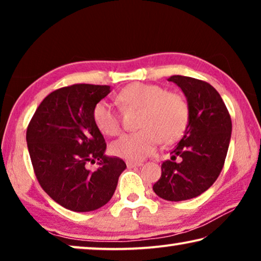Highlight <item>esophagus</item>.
<instances>
[{
    "label": "esophagus",
    "instance_id": "esophagus-1",
    "mask_svg": "<svg viewBox=\"0 0 261 261\" xmlns=\"http://www.w3.org/2000/svg\"><path fill=\"white\" fill-rule=\"evenodd\" d=\"M127 164V167H129V169H133V167H139L141 166L142 164L141 163H138V162H130V160H128V162H126Z\"/></svg>",
    "mask_w": 261,
    "mask_h": 261
}]
</instances>
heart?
<instances>
[{"label": "heart", "mask_w": 261, "mask_h": 261, "mask_svg": "<svg viewBox=\"0 0 261 261\" xmlns=\"http://www.w3.org/2000/svg\"><path fill=\"white\" fill-rule=\"evenodd\" d=\"M117 102L123 109L141 108V129L123 135L110 146L113 154L120 158L133 162L145 159L152 154L160 140L165 144L176 141L188 126V102L181 95L166 91L160 85L132 83L119 92ZM92 117L103 134L115 137L121 132L120 114L107 101L95 106Z\"/></svg>", "instance_id": "heart-1"}]
</instances>
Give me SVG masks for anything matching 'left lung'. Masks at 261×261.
<instances>
[{
    "label": "left lung",
    "instance_id": "left-lung-1",
    "mask_svg": "<svg viewBox=\"0 0 261 261\" xmlns=\"http://www.w3.org/2000/svg\"><path fill=\"white\" fill-rule=\"evenodd\" d=\"M167 81L184 92L189 121L171 160L162 164V177L153 191L166 201L179 202L203 194L220 176L229 147L231 120L223 99L209 83L179 74ZM178 156L181 160L176 162Z\"/></svg>",
    "mask_w": 261,
    "mask_h": 261
}]
</instances>
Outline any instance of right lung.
<instances>
[{
  "instance_id": "right-lung-1",
  "label": "right lung",
  "mask_w": 261,
  "mask_h": 261,
  "mask_svg": "<svg viewBox=\"0 0 261 261\" xmlns=\"http://www.w3.org/2000/svg\"><path fill=\"white\" fill-rule=\"evenodd\" d=\"M109 85L73 84L46 96L27 127L26 140L34 173L44 191L64 208L92 212L115 192L126 164L105 154L107 144L94 122L95 106ZM99 160L90 171L88 162Z\"/></svg>"
}]
</instances>
